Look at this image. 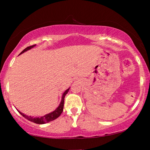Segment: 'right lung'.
<instances>
[{
  "label": "right lung",
  "instance_id": "add662e5",
  "mask_svg": "<svg viewBox=\"0 0 150 150\" xmlns=\"http://www.w3.org/2000/svg\"><path fill=\"white\" fill-rule=\"evenodd\" d=\"M36 45H33V46H28L27 48H26L24 50L22 51V52L20 53V54H22V53H24V52H26V51H27L28 50H30V49L33 48V47L35 46ZM70 88V87H69ZM69 88H68L66 91H65L64 93H63L62 95V98H61V101L60 102V104H59V105L58 107H57L56 109H55L54 111L50 112V113L48 114H46L44 116H42L40 117H31V116H28L22 113L20 111H19V112L20 114L22 115V116L24 117H25L26 120H28V121H30V122H34L35 123V124H46V123H48L50 122H52V121L56 120L57 118H58L59 116L61 115V114L62 113L63 110V106H64V99H65V96L66 94L68 93L69 91Z\"/></svg>",
  "mask_w": 150,
  "mask_h": 150
}]
</instances>
